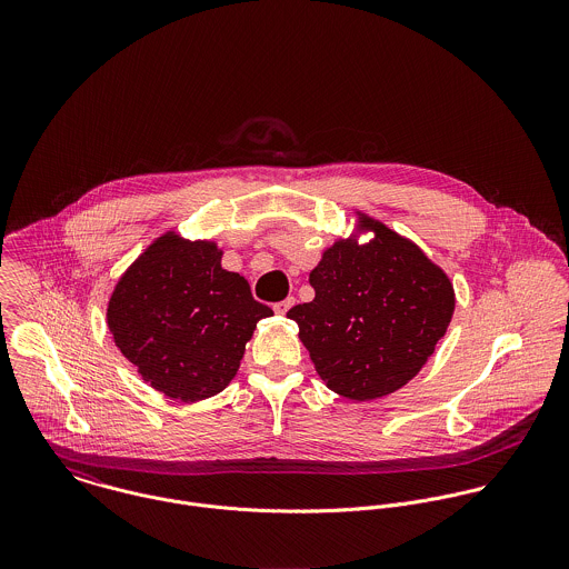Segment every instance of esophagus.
Returning <instances> with one entry per match:
<instances>
[{
	"mask_svg": "<svg viewBox=\"0 0 569 569\" xmlns=\"http://www.w3.org/2000/svg\"><path fill=\"white\" fill-rule=\"evenodd\" d=\"M296 305V298L293 296H289L287 300H282V302H278V305H273V311L278 313V316H284V313H289V309Z\"/></svg>",
	"mask_w": 569,
	"mask_h": 569,
	"instance_id": "1",
	"label": "esophagus"
}]
</instances>
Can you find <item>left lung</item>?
Wrapping results in <instances>:
<instances>
[{"mask_svg": "<svg viewBox=\"0 0 569 569\" xmlns=\"http://www.w3.org/2000/svg\"><path fill=\"white\" fill-rule=\"evenodd\" d=\"M370 243L339 241L326 249L309 282L313 302L287 316L300 326L318 375L352 401L403 388L431 357L453 316V287L418 247L386 226Z\"/></svg>", "mask_w": 569, "mask_h": 569, "instance_id": "1", "label": "left lung"}]
</instances>
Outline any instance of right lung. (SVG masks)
I'll return each instance as SVG.
<instances>
[{
	"label": "right lung",
	"mask_w": 569,
	"mask_h": 569,
	"mask_svg": "<svg viewBox=\"0 0 569 569\" xmlns=\"http://www.w3.org/2000/svg\"><path fill=\"white\" fill-rule=\"evenodd\" d=\"M269 316L243 276L221 267L217 244L168 232L116 284L107 325L144 381L192 403L226 390L258 320Z\"/></svg>",
	"instance_id": "add662e5"
}]
</instances>
